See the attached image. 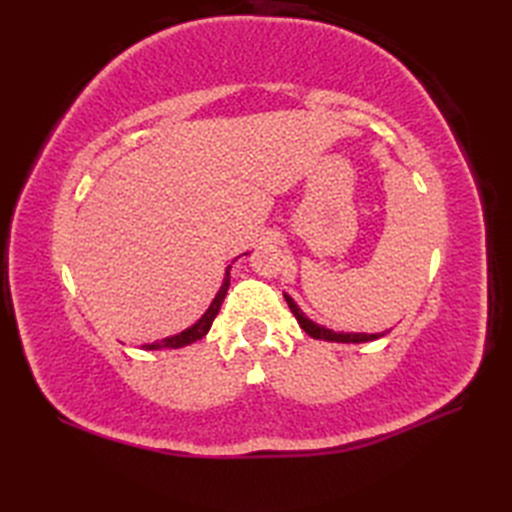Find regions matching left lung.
Segmentation results:
<instances>
[{"label": "left lung", "instance_id": "obj_1", "mask_svg": "<svg viewBox=\"0 0 512 512\" xmlns=\"http://www.w3.org/2000/svg\"><path fill=\"white\" fill-rule=\"evenodd\" d=\"M284 297L288 301V308L292 310V314H295V319L299 321L301 330L306 332L308 336H312V339L334 341V343H367V341H376V339H380V336H385V332L383 334H363V332H334V330H328V328H323V325L310 321L306 314L299 310L297 303L292 301V297L286 295V292H284Z\"/></svg>", "mask_w": 512, "mask_h": 512}]
</instances>
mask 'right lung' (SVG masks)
Masks as SVG:
<instances>
[{
  "label": "right lung",
  "instance_id": "1",
  "mask_svg": "<svg viewBox=\"0 0 512 512\" xmlns=\"http://www.w3.org/2000/svg\"><path fill=\"white\" fill-rule=\"evenodd\" d=\"M228 286H231V266L226 268L222 288L217 290V295H215V299L211 301L209 310H206V312L202 314V317L198 319V323H193L191 328H187V330L180 332V334L167 336V339L156 341V343H151V345H143V350H178V347L191 345V343H195V341L204 339V334L211 330V323H213V319L217 317V312H220V306H222V301H224V297H226Z\"/></svg>",
  "mask_w": 512,
  "mask_h": 512
}]
</instances>
